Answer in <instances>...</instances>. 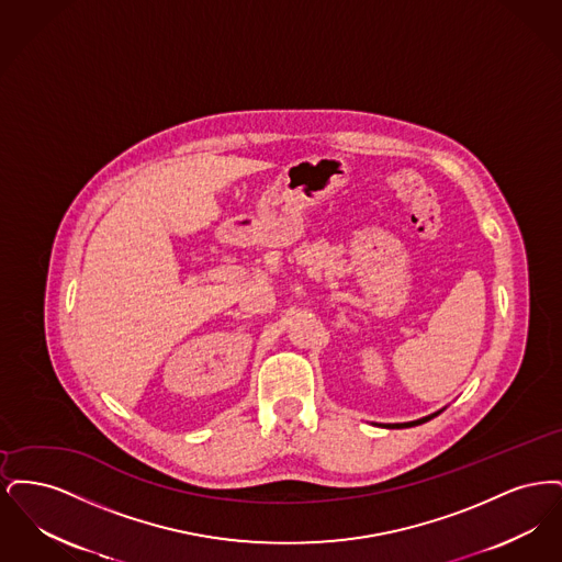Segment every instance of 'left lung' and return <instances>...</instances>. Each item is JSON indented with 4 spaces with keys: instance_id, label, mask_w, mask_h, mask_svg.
Instances as JSON below:
<instances>
[{
    "instance_id": "8db88e82",
    "label": "left lung",
    "mask_w": 562,
    "mask_h": 562,
    "mask_svg": "<svg viewBox=\"0 0 562 562\" xmlns=\"http://www.w3.org/2000/svg\"><path fill=\"white\" fill-rule=\"evenodd\" d=\"M436 415H440V411H438V413H434V415L424 417V419H417V422H406V424H379V426L390 429L413 428V426H422V424H426V422H429V419H431V417H436Z\"/></svg>"
}]
</instances>
